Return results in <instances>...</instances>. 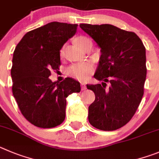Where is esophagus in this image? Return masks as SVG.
<instances>
[{"label": "esophagus", "instance_id": "34e87169", "mask_svg": "<svg viewBox=\"0 0 159 159\" xmlns=\"http://www.w3.org/2000/svg\"><path fill=\"white\" fill-rule=\"evenodd\" d=\"M81 89L82 90L86 89V85H85V83H81Z\"/></svg>", "mask_w": 159, "mask_h": 159}]
</instances>
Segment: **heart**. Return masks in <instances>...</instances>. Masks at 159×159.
Listing matches in <instances>:
<instances>
[{"label":"heart","mask_w":159,"mask_h":159,"mask_svg":"<svg viewBox=\"0 0 159 159\" xmlns=\"http://www.w3.org/2000/svg\"><path fill=\"white\" fill-rule=\"evenodd\" d=\"M74 41L77 45L82 50H85L89 44L92 43L89 39L85 36L77 37L75 38ZM60 56H63V49L60 51ZM94 70H95V67H94L93 63L86 62L71 66L70 67H69L67 73L75 79L79 80V81H85L89 78L91 74H93Z\"/></svg>","instance_id":"1"}]
</instances>
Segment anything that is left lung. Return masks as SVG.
<instances>
[{"mask_svg":"<svg viewBox=\"0 0 159 159\" xmlns=\"http://www.w3.org/2000/svg\"><path fill=\"white\" fill-rule=\"evenodd\" d=\"M79 26L101 48L94 78L102 83L87 85L95 93L89 107V121L102 131L119 129L132 118L143 96L145 47L135 33L111 24ZM106 82L111 84L108 89Z\"/></svg>","mask_w":159,"mask_h":159,"instance_id":"obj_1","label":"left lung"}]
</instances>
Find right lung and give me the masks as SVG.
I'll return each mask as SVG.
<instances>
[{
  "label": "right lung",
  "mask_w": 159,
  "mask_h": 159,
  "mask_svg": "<svg viewBox=\"0 0 159 159\" xmlns=\"http://www.w3.org/2000/svg\"><path fill=\"white\" fill-rule=\"evenodd\" d=\"M78 24L51 22L27 32L16 47L11 77L12 93L21 113L33 125L55 128L66 117V97L81 91L71 78L62 82L49 79L59 70L60 50L75 35Z\"/></svg>",
  "instance_id": "1"
}]
</instances>
